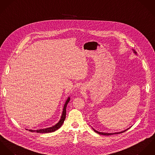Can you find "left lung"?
I'll use <instances>...</instances> for the list:
<instances>
[{"instance_id": "obj_1", "label": "left lung", "mask_w": 155, "mask_h": 155, "mask_svg": "<svg viewBox=\"0 0 155 155\" xmlns=\"http://www.w3.org/2000/svg\"><path fill=\"white\" fill-rule=\"evenodd\" d=\"M133 52L134 53V54H137V52L135 51V50H134V49H133ZM130 128H127V130H124V131H120V132H117V133H102V132H99V131H96V130H94L93 128H93V130L96 132V133H97V134H102V135H104V136H110V135H113V134H120V133H124V132H125V131H127V130H128Z\"/></svg>"}]
</instances>
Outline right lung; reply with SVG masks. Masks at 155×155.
Wrapping results in <instances>:
<instances>
[{"mask_svg": "<svg viewBox=\"0 0 155 155\" xmlns=\"http://www.w3.org/2000/svg\"><path fill=\"white\" fill-rule=\"evenodd\" d=\"M70 101V97H68L67 100L66 101L65 103L64 104V108H63V111H62V114L60 120H59V122L56 124L52 126L51 127H49V128H43V129H40V130H27L31 132H37V133H52L54 132L56 130H57L58 129H59L62 125L63 124L64 120H65V117H66V108H67V106L68 104V103Z\"/></svg>", "mask_w": 155, "mask_h": 155, "instance_id": "obj_1", "label": "right lung"}]
</instances>
